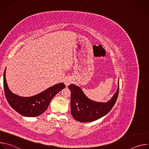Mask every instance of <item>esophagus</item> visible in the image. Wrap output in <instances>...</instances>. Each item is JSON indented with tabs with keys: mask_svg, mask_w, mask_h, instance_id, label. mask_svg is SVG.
Segmentation results:
<instances>
[{
	"mask_svg": "<svg viewBox=\"0 0 149 149\" xmlns=\"http://www.w3.org/2000/svg\"><path fill=\"white\" fill-rule=\"evenodd\" d=\"M71 82H72V79L70 77H67L64 80V84H65L66 86H68L71 83Z\"/></svg>",
	"mask_w": 149,
	"mask_h": 149,
	"instance_id": "obj_1",
	"label": "esophagus"
}]
</instances>
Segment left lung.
Instances as JSON below:
<instances>
[{
    "mask_svg": "<svg viewBox=\"0 0 149 149\" xmlns=\"http://www.w3.org/2000/svg\"><path fill=\"white\" fill-rule=\"evenodd\" d=\"M71 93V113L75 120L82 123L97 120L107 114L114 105L118 95V89L113 98L107 102H95L88 98L78 86L71 84L68 86Z\"/></svg>",
    "mask_w": 149,
    "mask_h": 149,
    "instance_id": "8db88e82",
    "label": "left lung"
}]
</instances>
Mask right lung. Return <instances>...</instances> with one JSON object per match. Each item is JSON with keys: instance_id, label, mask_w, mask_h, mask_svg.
<instances>
[{"instance_id": "right-lung-1", "label": "right lung", "mask_w": 149, "mask_h": 149, "mask_svg": "<svg viewBox=\"0 0 149 149\" xmlns=\"http://www.w3.org/2000/svg\"><path fill=\"white\" fill-rule=\"evenodd\" d=\"M6 69L3 74V87L6 100L11 107L18 113L26 117H37L44 113L52 98L65 87L64 84L59 83L36 95L22 97L12 93L9 89L6 80Z\"/></svg>"}]
</instances>
